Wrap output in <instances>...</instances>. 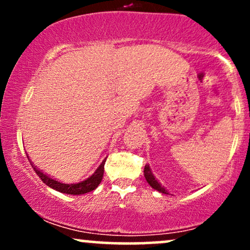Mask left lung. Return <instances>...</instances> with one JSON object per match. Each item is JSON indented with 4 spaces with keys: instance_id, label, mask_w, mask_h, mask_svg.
Wrapping results in <instances>:
<instances>
[{
    "instance_id": "1",
    "label": "left lung",
    "mask_w": 250,
    "mask_h": 250,
    "mask_svg": "<svg viewBox=\"0 0 250 250\" xmlns=\"http://www.w3.org/2000/svg\"><path fill=\"white\" fill-rule=\"evenodd\" d=\"M145 177H146V180H147V182L150 185V187L154 188L155 190L160 191V193H162V194H168L167 190H166V188L162 187L161 183L155 179L154 174L151 173V169H150V167H149V165H146V167H145Z\"/></svg>"
}]
</instances>
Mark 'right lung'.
I'll list each match as a JSON object with an SVG mask.
<instances>
[{
	"instance_id": "add662e5",
	"label": "right lung",
	"mask_w": 250,
	"mask_h": 250,
	"mask_svg": "<svg viewBox=\"0 0 250 250\" xmlns=\"http://www.w3.org/2000/svg\"><path fill=\"white\" fill-rule=\"evenodd\" d=\"M31 163V162H30ZM104 163H105V159L103 160L101 165L99 166V168L96 169L95 173H94L91 176H89L88 179H85L84 181H81L79 183H62L60 181H56L51 177L47 176L45 174L41 173L36 167H34V170L35 173L39 175V177L43 181V183H45L47 186H49L50 188L55 189V190L60 191V193H64V194H69V195H81V194H85L89 193V191L94 190V189L97 188V186L101 183L102 177H103V171H104Z\"/></svg>"
}]
</instances>
